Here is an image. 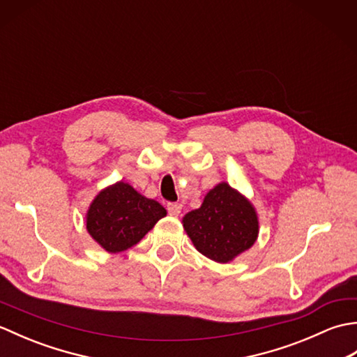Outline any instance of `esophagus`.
Here are the masks:
<instances>
[{
  "label": "esophagus",
  "instance_id": "1",
  "mask_svg": "<svg viewBox=\"0 0 357 357\" xmlns=\"http://www.w3.org/2000/svg\"><path fill=\"white\" fill-rule=\"evenodd\" d=\"M167 210H169V213L172 216H179L181 210H183V206L178 202H170V204H167Z\"/></svg>",
  "mask_w": 357,
  "mask_h": 357
}]
</instances>
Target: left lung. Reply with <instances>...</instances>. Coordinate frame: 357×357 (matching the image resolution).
Masks as SVG:
<instances>
[{
  "label": "left lung",
  "mask_w": 357,
  "mask_h": 357,
  "mask_svg": "<svg viewBox=\"0 0 357 357\" xmlns=\"http://www.w3.org/2000/svg\"><path fill=\"white\" fill-rule=\"evenodd\" d=\"M183 227L201 255L229 264L253 247L259 218L252 201L222 181L204 196L199 208L183 218Z\"/></svg>",
  "instance_id": "left-lung-1"
}]
</instances>
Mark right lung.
Wrapping results in <instances>:
<instances>
[{"instance_id": "obj_1", "label": "right lung", "mask_w": 357, "mask_h": 357, "mask_svg": "<svg viewBox=\"0 0 357 357\" xmlns=\"http://www.w3.org/2000/svg\"><path fill=\"white\" fill-rule=\"evenodd\" d=\"M165 215L167 210L158 201L118 181L98 192L90 202L86 229L105 252L119 253L138 244Z\"/></svg>"}]
</instances>
